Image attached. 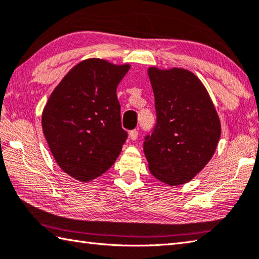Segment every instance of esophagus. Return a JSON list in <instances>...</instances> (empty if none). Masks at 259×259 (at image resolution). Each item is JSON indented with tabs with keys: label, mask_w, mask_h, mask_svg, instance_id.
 I'll return each instance as SVG.
<instances>
[{
	"label": "esophagus",
	"mask_w": 259,
	"mask_h": 259,
	"mask_svg": "<svg viewBox=\"0 0 259 259\" xmlns=\"http://www.w3.org/2000/svg\"><path fill=\"white\" fill-rule=\"evenodd\" d=\"M128 138H130V140H132V141H135L136 139L139 138V132L136 131V130L131 131L130 134H128Z\"/></svg>",
	"instance_id": "1"
}]
</instances>
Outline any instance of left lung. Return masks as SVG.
<instances>
[{
  "mask_svg": "<svg viewBox=\"0 0 259 259\" xmlns=\"http://www.w3.org/2000/svg\"><path fill=\"white\" fill-rule=\"evenodd\" d=\"M157 124L143 151L155 178L170 186L190 182L209 162L221 136L215 107L202 81L186 69H148Z\"/></svg>",
  "mask_w": 259,
  "mask_h": 259,
  "instance_id": "1",
  "label": "left lung"
}]
</instances>
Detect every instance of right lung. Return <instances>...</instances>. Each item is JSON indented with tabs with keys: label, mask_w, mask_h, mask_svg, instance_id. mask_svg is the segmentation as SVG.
I'll return each instance as SVG.
<instances>
[{
	"label": "right lung",
	"mask_w": 259,
	"mask_h": 259,
	"mask_svg": "<svg viewBox=\"0 0 259 259\" xmlns=\"http://www.w3.org/2000/svg\"><path fill=\"white\" fill-rule=\"evenodd\" d=\"M131 64L88 58L67 72L41 115L45 139L56 163L79 182L105 174L123 148L117 85Z\"/></svg>",
	"instance_id": "add662e5"
}]
</instances>
